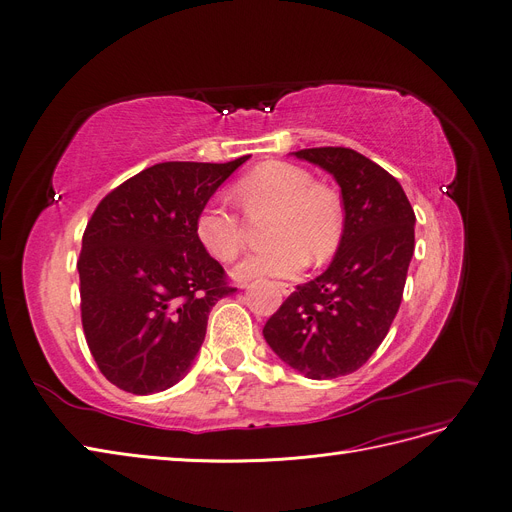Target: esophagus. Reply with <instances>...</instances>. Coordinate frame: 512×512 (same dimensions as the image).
Listing matches in <instances>:
<instances>
[{"instance_id": "34e87169", "label": "esophagus", "mask_w": 512, "mask_h": 512, "mask_svg": "<svg viewBox=\"0 0 512 512\" xmlns=\"http://www.w3.org/2000/svg\"><path fill=\"white\" fill-rule=\"evenodd\" d=\"M245 286H247V282L240 284V288H245ZM278 288H280V292L284 294V297H288V294H292V290H294V286H292V284H286V282H280Z\"/></svg>"}]
</instances>
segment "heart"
Wrapping results in <instances>:
<instances>
[{
	"label": "heart",
	"mask_w": 512,
	"mask_h": 512,
	"mask_svg": "<svg viewBox=\"0 0 512 512\" xmlns=\"http://www.w3.org/2000/svg\"><path fill=\"white\" fill-rule=\"evenodd\" d=\"M249 215L272 213L267 240L274 242L242 259L232 276L247 282L261 276H294L307 265L334 255L342 238V207L334 193L315 186L311 174L284 161H270L234 191ZM195 236L203 251L215 261H232L242 247V220L224 201L213 199L201 207Z\"/></svg>",
	"instance_id": "1"
}]
</instances>
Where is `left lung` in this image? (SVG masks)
<instances>
[{"mask_svg": "<svg viewBox=\"0 0 512 512\" xmlns=\"http://www.w3.org/2000/svg\"><path fill=\"white\" fill-rule=\"evenodd\" d=\"M340 186L344 228L328 270L297 286L267 319L265 342L311 380L357 371L398 313L415 251V211L400 182L346 147L294 151Z\"/></svg>", "mask_w": 512, "mask_h": 512, "instance_id": "obj_1", "label": "left lung"}]
</instances>
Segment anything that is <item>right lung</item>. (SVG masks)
I'll use <instances>...</instances> for the list:
<instances>
[{"mask_svg":"<svg viewBox=\"0 0 512 512\" xmlns=\"http://www.w3.org/2000/svg\"><path fill=\"white\" fill-rule=\"evenodd\" d=\"M247 159L155 164L91 215L78 259L80 317L99 371L120 390L178 384L205 340L209 311L236 290L199 245L195 220Z\"/></svg>","mask_w":512,"mask_h":512,"instance_id":"add662e5","label":"right lung"}]
</instances>
